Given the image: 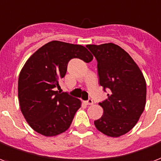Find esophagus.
Listing matches in <instances>:
<instances>
[{"instance_id": "esophagus-1", "label": "esophagus", "mask_w": 161, "mask_h": 161, "mask_svg": "<svg viewBox=\"0 0 161 161\" xmlns=\"http://www.w3.org/2000/svg\"><path fill=\"white\" fill-rule=\"evenodd\" d=\"M93 100H92V99H89L88 101H86V105H93Z\"/></svg>"}]
</instances>
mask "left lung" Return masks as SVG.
Here are the masks:
<instances>
[{
    "mask_svg": "<svg viewBox=\"0 0 161 161\" xmlns=\"http://www.w3.org/2000/svg\"><path fill=\"white\" fill-rule=\"evenodd\" d=\"M97 60L99 80L110 94L99 103L102 116L94 121L96 129L110 137L123 136L136 125L146 101V83L133 59L113 43L87 45Z\"/></svg>",
    "mask_w": 161,
    "mask_h": 161,
    "instance_id": "1",
    "label": "left lung"
}]
</instances>
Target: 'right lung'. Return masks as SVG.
Returning <instances> with one entry per match:
<instances>
[{"mask_svg": "<svg viewBox=\"0 0 161 161\" xmlns=\"http://www.w3.org/2000/svg\"><path fill=\"white\" fill-rule=\"evenodd\" d=\"M79 58L91 62L93 56L85 46L53 41L27 60L18 80L20 108L30 126L45 136H55L70 127L81 102L66 92L59 93V80L68 62Z\"/></svg>", "mask_w": 161, "mask_h": 161, "instance_id": "obj_1", "label": "right lung"}]
</instances>
